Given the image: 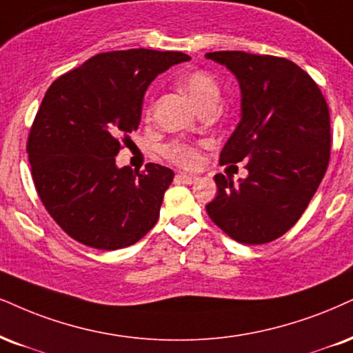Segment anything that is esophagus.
<instances>
[{"label": "esophagus", "instance_id": "obj_1", "mask_svg": "<svg viewBox=\"0 0 353 353\" xmlns=\"http://www.w3.org/2000/svg\"><path fill=\"white\" fill-rule=\"evenodd\" d=\"M176 180L183 181V183H194V181L198 180L196 175H190V173H178L176 175Z\"/></svg>", "mask_w": 353, "mask_h": 353}]
</instances>
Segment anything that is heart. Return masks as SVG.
<instances>
[{
	"mask_svg": "<svg viewBox=\"0 0 353 353\" xmlns=\"http://www.w3.org/2000/svg\"><path fill=\"white\" fill-rule=\"evenodd\" d=\"M178 85L191 98L199 110L208 106H217L221 99V85L214 75L206 70H190L178 78ZM152 112V106L149 108ZM165 159L183 168H194L199 165V150L194 143L185 141H172L163 147Z\"/></svg>",
	"mask_w": 353,
	"mask_h": 353,
	"instance_id": "heart-1",
	"label": "heart"
}]
</instances>
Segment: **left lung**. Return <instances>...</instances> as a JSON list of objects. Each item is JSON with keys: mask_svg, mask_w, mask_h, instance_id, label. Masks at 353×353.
Here are the masks:
<instances>
[{"mask_svg": "<svg viewBox=\"0 0 353 353\" xmlns=\"http://www.w3.org/2000/svg\"><path fill=\"white\" fill-rule=\"evenodd\" d=\"M242 91V117L221 152V163L247 162L234 183L214 176L217 196L206 211L241 243H267L296 224L319 188L330 159V116L323 91L301 67L275 55L221 50Z\"/></svg>", "mask_w": 353, "mask_h": 353, "instance_id": "1", "label": "left lung"}]
</instances>
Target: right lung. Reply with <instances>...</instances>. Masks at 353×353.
I'll list each match as a JSON object with an SVG mask.
<instances>
[{
    "label": "right lung",
    "mask_w": 353,
    "mask_h": 353,
    "mask_svg": "<svg viewBox=\"0 0 353 353\" xmlns=\"http://www.w3.org/2000/svg\"><path fill=\"white\" fill-rule=\"evenodd\" d=\"M186 60L183 52H103L46 91L26 150L43 208L72 239L117 250L155 225L173 172L159 163L119 170L114 157L132 142L150 81Z\"/></svg>",
    "instance_id": "obj_1"
}]
</instances>
